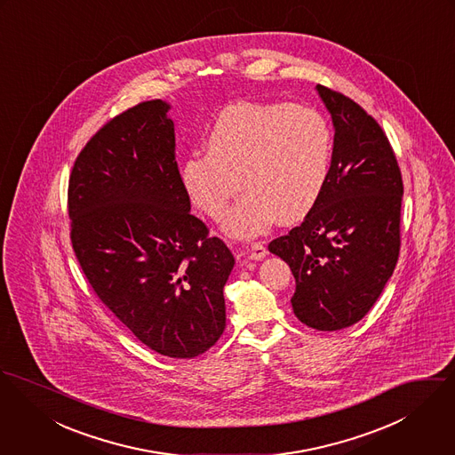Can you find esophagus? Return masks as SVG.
I'll use <instances>...</instances> for the list:
<instances>
[{
    "mask_svg": "<svg viewBox=\"0 0 455 455\" xmlns=\"http://www.w3.org/2000/svg\"><path fill=\"white\" fill-rule=\"evenodd\" d=\"M268 254L267 248L263 246V243H252L250 248V258L251 259H263Z\"/></svg>",
    "mask_w": 455,
    "mask_h": 455,
    "instance_id": "34e87169",
    "label": "esophagus"
}]
</instances>
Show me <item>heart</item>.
<instances>
[{
    "label": "heart",
    "mask_w": 455,
    "mask_h": 455,
    "mask_svg": "<svg viewBox=\"0 0 455 455\" xmlns=\"http://www.w3.org/2000/svg\"><path fill=\"white\" fill-rule=\"evenodd\" d=\"M205 150L180 165L185 192L207 216L220 218L243 185L246 194L223 228L254 237L277 218L297 223L315 207L331 174L335 140L328 118L314 108L243 101L216 116Z\"/></svg>",
    "instance_id": "b5f03b06"
}]
</instances>
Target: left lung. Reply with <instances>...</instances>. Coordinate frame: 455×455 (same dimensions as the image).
I'll use <instances>...</instances> for the list:
<instances>
[{"instance_id":"obj_1","label":"left lung","mask_w":455,"mask_h":455,"mask_svg":"<svg viewBox=\"0 0 455 455\" xmlns=\"http://www.w3.org/2000/svg\"><path fill=\"white\" fill-rule=\"evenodd\" d=\"M335 127L328 185L300 227L268 244L295 275L303 324L337 331L363 319L400 254L403 181L387 136L357 102L315 87Z\"/></svg>"}]
</instances>
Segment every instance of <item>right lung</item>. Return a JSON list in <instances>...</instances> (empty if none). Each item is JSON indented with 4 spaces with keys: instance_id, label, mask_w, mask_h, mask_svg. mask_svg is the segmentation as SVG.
<instances>
[{
    "instance_id": "add662e5",
    "label": "right lung",
    "mask_w": 455,
    "mask_h": 455,
    "mask_svg": "<svg viewBox=\"0 0 455 455\" xmlns=\"http://www.w3.org/2000/svg\"><path fill=\"white\" fill-rule=\"evenodd\" d=\"M169 104L116 115L75 160L71 244L101 302L155 353L196 357L225 330L234 254L190 212Z\"/></svg>"
}]
</instances>
